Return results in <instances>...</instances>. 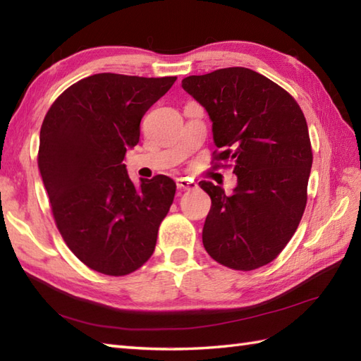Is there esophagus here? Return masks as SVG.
Segmentation results:
<instances>
[{"instance_id":"1","label":"esophagus","mask_w":361,"mask_h":361,"mask_svg":"<svg viewBox=\"0 0 361 361\" xmlns=\"http://www.w3.org/2000/svg\"><path fill=\"white\" fill-rule=\"evenodd\" d=\"M176 188L180 190H192L197 188V183L194 180H189L185 178V176H181V178L176 180Z\"/></svg>"}]
</instances>
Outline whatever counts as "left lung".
<instances>
[{
    "label": "left lung",
    "instance_id": "obj_1",
    "mask_svg": "<svg viewBox=\"0 0 361 361\" xmlns=\"http://www.w3.org/2000/svg\"><path fill=\"white\" fill-rule=\"evenodd\" d=\"M212 121L214 163H233L231 195L211 181L203 226L208 255L233 270L270 264L293 237L307 204L312 144L295 97L248 68H224L183 79Z\"/></svg>",
    "mask_w": 361,
    "mask_h": 361
}]
</instances>
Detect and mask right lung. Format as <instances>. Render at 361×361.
I'll use <instances>...</instances> for the list:
<instances>
[{"label":"right lung","instance_id":"obj_1","mask_svg":"<svg viewBox=\"0 0 361 361\" xmlns=\"http://www.w3.org/2000/svg\"><path fill=\"white\" fill-rule=\"evenodd\" d=\"M176 78L102 73L73 83L46 113L38 169L57 229L91 270L126 276L155 251L158 228L175 197L166 175L136 188L126 164L141 119Z\"/></svg>","mask_w":361,"mask_h":361}]
</instances>
